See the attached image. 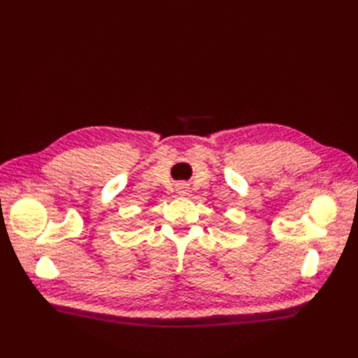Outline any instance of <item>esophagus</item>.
<instances>
[{
	"mask_svg": "<svg viewBox=\"0 0 358 358\" xmlns=\"http://www.w3.org/2000/svg\"><path fill=\"white\" fill-rule=\"evenodd\" d=\"M178 192H180V194H185L187 192V185H185V183H179V185H178Z\"/></svg>",
	"mask_w": 358,
	"mask_h": 358,
	"instance_id": "1",
	"label": "esophagus"
}]
</instances>
